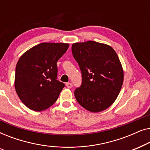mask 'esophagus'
<instances>
[{
  "label": "esophagus",
  "instance_id": "esophagus-1",
  "mask_svg": "<svg viewBox=\"0 0 150 150\" xmlns=\"http://www.w3.org/2000/svg\"><path fill=\"white\" fill-rule=\"evenodd\" d=\"M65 85L67 86V88H71V87H73L72 83H67L65 84Z\"/></svg>",
  "mask_w": 150,
  "mask_h": 150
}]
</instances>
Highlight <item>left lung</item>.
Instances as JSON below:
<instances>
[{"label": "left lung", "instance_id": "obj_1", "mask_svg": "<svg viewBox=\"0 0 150 150\" xmlns=\"http://www.w3.org/2000/svg\"><path fill=\"white\" fill-rule=\"evenodd\" d=\"M79 65L82 83L74 91L77 102L91 112L102 111L115 101L124 81L117 54L106 44L89 41L71 46Z\"/></svg>", "mask_w": 150, "mask_h": 150}]
</instances>
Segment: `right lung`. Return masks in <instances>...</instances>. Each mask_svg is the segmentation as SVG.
I'll list each match as a JSON object with an SVG mask.
<instances>
[{
    "label": "right lung",
    "mask_w": 150,
    "mask_h": 150,
    "mask_svg": "<svg viewBox=\"0 0 150 150\" xmlns=\"http://www.w3.org/2000/svg\"><path fill=\"white\" fill-rule=\"evenodd\" d=\"M68 44L42 43L23 54L16 67L15 88L28 108L41 111L57 101L65 84L57 80V62Z\"/></svg>",
    "instance_id": "1"
}]
</instances>
